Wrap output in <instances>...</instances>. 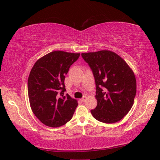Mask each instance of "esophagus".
<instances>
[{
	"label": "esophagus",
	"mask_w": 160,
	"mask_h": 160,
	"mask_svg": "<svg viewBox=\"0 0 160 160\" xmlns=\"http://www.w3.org/2000/svg\"><path fill=\"white\" fill-rule=\"evenodd\" d=\"M86 99H87V97H86V96H83V98H82L81 99L82 102H85V101H86Z\"/></svg>",
	"instance_id": "34e87169"
}]
</instances>
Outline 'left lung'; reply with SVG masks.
Segmentation results:
<instances>
[{"label":"left lung","instance_id":"8db88e82","mask_svg":"<svg viewBox=\"0 0 160 160\" xmlns=\"http://www.w3.org/2000/svg\"><path fill=\"white\" fill-rule=\"evenodd\" d=\"M81 56L93 71L98 105L91 113L101 122L113 123L126 115L136 95L133 70L122 57L109 50L83 52Z\"/></svg>","mask_w":160,"mask_h":160}]
</instances>
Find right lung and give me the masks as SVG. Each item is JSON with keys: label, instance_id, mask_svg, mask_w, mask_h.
I'll list each match as a JSON object with an SVG mask.
<instances>
[{"label": "right lung", "instance_id": "obj_1", "mask_svg": "<svg viewBox=\"0 0 160 160\" xmlns=\"http://www.w3.org/2000/svg\"><path fill=\"white\" fill-rule=\"evenodd\" d=\"M80 53L52 51L38 59L28 79V95L33 113L47 126L58 128L70 121L78 105L67 93L65 75Z\"/></svg>", "mask_w": 160, "mask_h": 160}]
</instances>
